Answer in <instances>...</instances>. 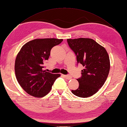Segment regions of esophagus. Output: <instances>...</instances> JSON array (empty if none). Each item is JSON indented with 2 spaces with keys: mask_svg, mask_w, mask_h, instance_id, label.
<instances>
[{
  "mask_svg": "<svg viewBox=\"0 0 127 127\" xmlns=\"http://www.w3.org/2000/svg\"><path fill=\"white\" fill-rule=\"evenodd\" d=\"M63 76L65 78H66L67 79H72V77L70 76H69V75H63Z\"/></svg>",
  "mask_w": 127,
  "mask_h": 127,
  "instance_id": "esophagus-1",
  "label": "esophagus"
}]
</instances>
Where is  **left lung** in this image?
Returning a JSON list of instances; mask_svg holds the SVG:
<instances>
[{
  "label": "left lung",
  "mask_w": 127,
  "mask_h": 127,
  "mask_svg": "<svg viewBox=\"0 0 127 127\" xmlns=\"http://www.w3.org/2000/svg\"><path fill=\"white\" fill-rule=\"evenodd\" d=\"M67 41L76 55L77 63L84 67L82 77L77 79L78 88L71 92L80 97L91 96L101 88L108 76V54L105 48L91 38H69Z\"/></svg>",
  "instance_id": "1"
}]
</instances>
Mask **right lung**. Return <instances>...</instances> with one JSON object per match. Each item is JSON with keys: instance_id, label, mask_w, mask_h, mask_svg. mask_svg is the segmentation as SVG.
<instances>
[{"instance_id": "1", "label": "right lung", "mask_w": 127, "mask_h": 127, "mask_svg": "<svg viewBox=\"0 0 127 127\" xmlns=\"http://www.w3.org/2000/svg\"><path fill=\"white\" fill-rule=\"evenodd\" d=\"M63 39L37 38L22 47L15 61V73L19 85L28 95L36 97L46 95L60 74H53L44 70V63L48 60L51 49L60 44Z\"/></svg>"}]
</instances>
